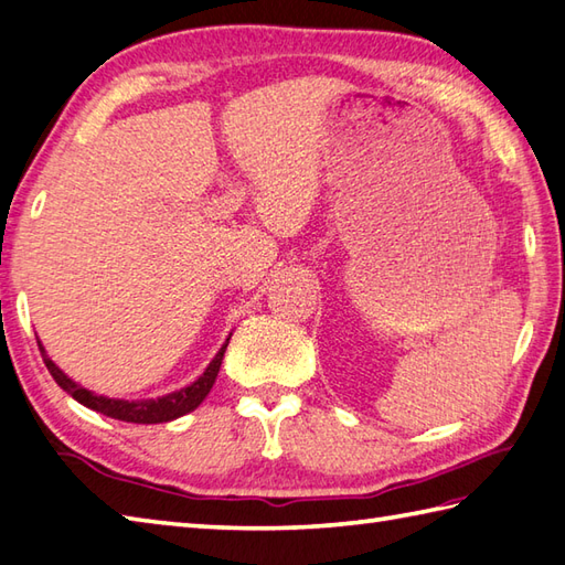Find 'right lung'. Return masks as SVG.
<instances>
[{"mask_svg":"<svg viewBox=\"0 0 565 565\" xmlns=\"http://www.w3.org/2000/svg\"><path fill=\"white\" fill-rule=\"evenodd\" d=\"M228 339H232V333H228ZM228 339L218 353L214 355V361L206 365V371L194 380L192 385L175 390V393H168L158 399H114V397H105V395H95L89 393L87 387L77 385L75 380L67 377L61 367H57L49 355H45V349L41 347L39 341V349L43 355V363L49 367V373L53 375V380L57 385H61L67 395L73 399H77L79 405H85L89 409H95L99 414H107L111 419H119V422H134V424H163V422H172L182 417V414H188L192 409H198L202 405V399L210 395V390L214 385V380L218 375V367H222L224 361V351L228 347Z\"/></svg>","mask_w":565,"mask_h":565,"instance_id":"1","label":"right lung"}]
</instances>
